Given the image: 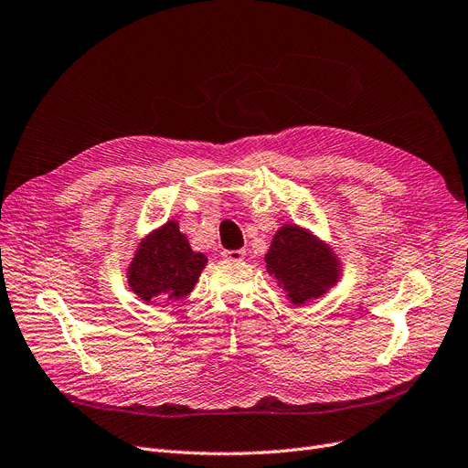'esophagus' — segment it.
Returning <instances> with one entry per match:
<instances>
[{
    "label": "esophagus",
    "mask_w": 468,
    "mask_h": 468,
    "mask_svg": "<svg viewBox=\"0 0 468 468\" xmlns=\"http://www.w3.org/2000/svg\"><path fill=\"white\" fill-rule=\"evenodd\" d=\"M220 257L225 261H241L246 259V250H225L220 253Z\"/></svg>",
    "instance_id": "obj_1"
}]
</instances>
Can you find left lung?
<instances>
[{
    "mask_svg": "<svg viewBox=\"0 0 468 468\" xmlns=\"http://www.w3.org/2000/svg\"><path fill=\"white\" fill-rule=\"evenodd\" d=\"M266 272L293 304L322 297L341 276L339 261L322 239L297 225H283L264 255Z\"/></svg>",
    "mask_w": 468,
    "mask_h": 468,
    "instance_id": "8db88e82",
    "label": "left lung"
}]
</instances>
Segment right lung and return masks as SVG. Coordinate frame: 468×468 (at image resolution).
Masks as SVG:
<instances>
[{
	"instance_id": "right-lung-1",
	"label": "right lung",
	"mask_w": 468,
	"mask_h": 468,
	"mask_svg": "<svg viewBox=\"0 0 468 468\" xmlns=\"http://www.w3.org/2000/svg\"><path fill=\"white\" fill-rule=\"evenodd\" d=\"M206 264L207 257L192 251L179 225L167 220L141 241L127 269V282L143 301H176L192 292Z\"/></svg>"
}]
</instances>
